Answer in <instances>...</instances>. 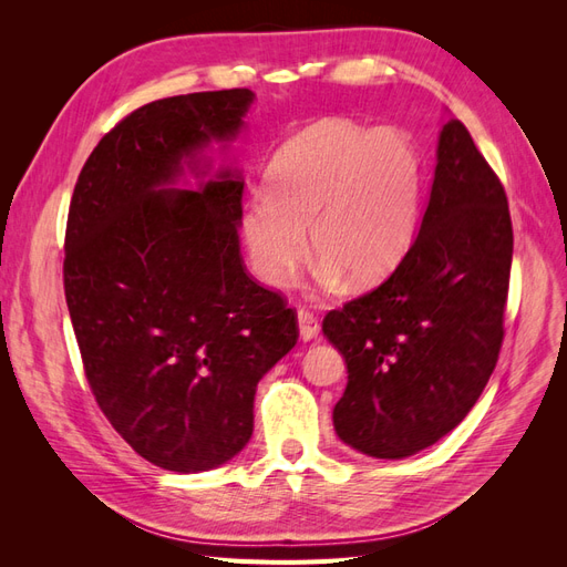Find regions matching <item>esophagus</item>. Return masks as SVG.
<instances>
[{"label": "esophagus", "mask_w": 567, "mask_h": 567, "mask_svg": "<svg viewBox=\"0 0 567 567\" xmlns=\"http://www.w3.org/2000/svg\"><path fill=\"white\" fill-rule=\"evenodd\" d=\"M298 326H300V338L302 340H312L319 333V319L315 312L307 310V307H300L298 310Z\"/></svg>", "instance_id": "esophagus-1"}]
</instances>
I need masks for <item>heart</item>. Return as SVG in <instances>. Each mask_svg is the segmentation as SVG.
<instances>
[{
    "instance_id": "1",
    "label": "heart",
    "mask_w": 567,
    "mask_h": 567,
    "mask_svg": "<svg viewBox=\"0 0 567 567\" xmlns=\"http://www.w3.org/2000/svg\"><path fill=\"white\" fill-rule=\"evenodd\" d=\"M421 173L411 148L390 134L321 123L290 140L271 161L267 194L248 200L241 231L250 265L269 286L293 277L310 244L326 281L381 279L404 255Z\"/></svg>"
}]
</instances>
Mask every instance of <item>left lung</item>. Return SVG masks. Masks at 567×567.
Listing matches in <instances>:
<instances>
[{
    "label": "left lung",
    "instance_id": "obj_1",
    "mask_svg": "<svg viewBox=\"0 0 567 567\" xmlns=\"http://www.w3.org/2000/svg\"><path fill=\"white\" fill-rule=\"evenodd\" d=\"M511 257L504 184L450 120L414 244L379 288L323 317L348 364L333 409L342 442L404 458L466 419L499 359Z\"/></svg>",
    "mask_w": 567,
    "mask_h": 567
}]
</instances>
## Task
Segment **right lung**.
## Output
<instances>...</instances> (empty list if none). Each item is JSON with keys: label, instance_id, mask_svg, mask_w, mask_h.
I'll return each instance as SVG.
<instances>
[{"label": "right lung", "instance_id": "right-lung-1", "mask_svg": "<svg viewBox=\"0 0 567 567\" xmlns=\"http://www.w3.org/2000/svg\"><path fill=\"white\" fill-rule=\"evenodd\" d=\"M252 96L132 111L92 151L68 210L63 288L94 400L136 454L175 473L246 447L257 381L298 342L293 307L244 265V182L161 188L182 158L236 136Z\"/></svg>", "mask_w": 567, "mask_h": 567}]
</instances>
